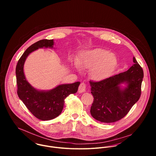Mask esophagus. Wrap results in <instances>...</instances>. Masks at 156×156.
I'll return each mask as SVG.
<instances>
[{
	"instance_id": "obj_1",
	"label": "esophagus",
	"mask_w": 156,
	"mask_h": 156,
	"mask_svg": "<svg viewBox=\"0 0 156 156\" xmlns=\"http://www.w3.org/2000/svg\"><path fill=\"white\" fill-rule=\"evenodd\" d=\"M86 84L85 82H81V83L79 85V92L80 93H82V92H85L86 90Z\"/></svg>"
}]
</instances>
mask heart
Listing matches in <instances>:
<instances>
[{
  "label": "heart",
  "instance_id": "1",
  "mask_svg": "<svg viewBox=\"0 0 156 156\" xmlns=\"http://www.w3.org/2000/svg\"><path fill=\"white\" fill-rule=\"evenodd\" d=\"M77 64L82 68L91 69L93 79L101 80L111 73L116 64V58L106 50L96 48L84 51L78 59Z\"/></svg>",
  "mask_w": 156,
  "mask_h": 156
}]
</instances>
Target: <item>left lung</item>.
Wrapping results in <instances>:
<instances>
[{
	"instance_id": "obj_1",
	"label": "left lung",
	"mask_w": 156,
	"mask_h": 156,
	"mask_svg": "<svg viewBox=\"0 0 156 156\" xmlns=\"http://www.w3.org/2000/svg\"><path fill=\"white\" fill-rule=\"evenodd\" d=\"M134 64L127 71L99 82L89 81L94 101L90 114L96 120L111 123L124 118L139 100L144 71L135 58ZM125 83L127 87L120 88Z\"/></svg>"
}]
</instances>
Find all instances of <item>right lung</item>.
<instances>
[{
  "instance_id": "right-lung-1",
  "label": "right lung",
  "mask_w": 156,
  "mask_h": 156,
  "mask_svg": "<svg viewBox=\"0 0 156 156\" xmlns=\"http://www.w3.org/2000/svg\"><path fill=\"white\" fill-rule=\"evenodd\" d=\"M53 40L44 39L31 45L19 59L16 69L19 97L32 114L42 121L50 120L59 116L63 109L66 98L77 92L80 85L79 82L63 84L44 91L35 89L26 80L23 67L27 56L39 48H53Z\"/></svg>"
}]
</instances>
